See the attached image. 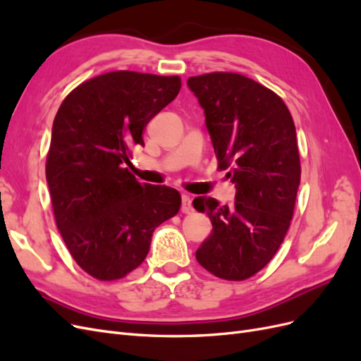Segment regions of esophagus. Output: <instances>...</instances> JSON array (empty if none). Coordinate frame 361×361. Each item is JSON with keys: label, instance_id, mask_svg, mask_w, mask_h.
I'll return each instance as SVG.
<instances>
[{"label": "esophagus", "instance_id": "esophagus-1", "mask_svg": "<svg viewBox=\"0 0 361 361\" xmlns=\"http://www.w3.org/2000/svg\"><path fill=\"white\" fill-rule=\"evenodd\" d=\"M180 209H182V212L183 214H191L192 212V203H191V199H190V195H182V206H180Z\"/></svg>", "mask_w": 361, "mask_h": 361}]
</instances>
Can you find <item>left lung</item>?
Wrapping results in <instances>:
<instances>
[{"mask_svg":"<svg viewBox=\"0 0 361 361\" xmlns=\"http://www.w3.org/2000/svg\"><path fill=\"white\" fill-rule=\"evenodd\" d=\"M187 84L204 110L218 167L228 169L236 188L231 207L194 199L212 223L195 259L215 277L241 281L264 268L286 236L301 178L297 130L281 97L244 75L212 72Z\"/></svg>","mask_w":361,"mask_h":361,"instance_id":"obj_1","label":"left lung"}]
</instances>
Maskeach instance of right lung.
I'll return each instance as SVG.
<instances>
[{
  "label": "right lung",
  "mask_w": 361,
  "mask_h": 361,
  "mask_svg": "<svg viewBox=\"0 0 361 361\" xmlns=\"http://www.w3.org/2000/svg\"><path fill=\"white\" fill-rule=\"evenodd\" d=\"M180 90L179 76L108 72L80 84L52 125L47 180L64 244L87 274L118 280L141 265L152 233L179 212L180 194L141 185L125 166L143 129Z\"/></svg>",
  "instance_id": "right-lung-1"
}]
</instances>
